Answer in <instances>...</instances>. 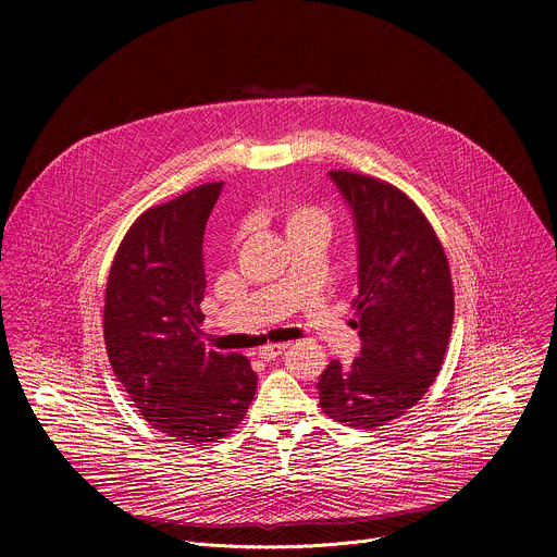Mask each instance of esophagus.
Here are the masks:
<instances>
[{
    "label": "esophagus",
    "mask_w": 557,
    "mask_h": 557,
    "mask_svg": "<svg viewBox=\"0 0 557 557\" xmlns=\"http://www.w3.org/2000/svg\"><path fill=\"white\" fill-rule=\"evenodd\" d=\"M284 350H286V344H267V346H262V348L258 350V357H260L262 361H273V359L280 357Z\"/></svg>",
    "instance_id": "obj_1"
}]
</instances>
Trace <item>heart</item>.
<instances>
[{"label":"heart","instance_id":"obj_1","mask_svg":"<svg viewBox=\"0 0 557 557\" xmlns=\"http://www.w3.org/2000/svg\"><path fill=\"white\" fill-rule=\"evenodd\" d=\"M282 224H284L286 237L295 235V233H301V231H324V233H329L331 218L322 207H317L312 202H288L282 209Z\"/></svg>","mask_w":557,"mask_h":557}]
</instances>
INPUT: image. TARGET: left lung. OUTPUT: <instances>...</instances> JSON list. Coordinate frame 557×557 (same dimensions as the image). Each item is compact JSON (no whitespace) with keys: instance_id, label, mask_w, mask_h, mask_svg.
I'll use <instances>...</instances> for the list:
<instances>
[{"instance_id":"8db88e82","label":"left lung","mask_w":557,"mask_h":557,"mask_svg":"<svg viewBox=\"0 0 557 557\" xmlns=\"http://www.w3.org/2000/svg\"><path fill=\"white\" fill-rule=\"evenodd\" d=\"M329 176L355 218L361 352L348 368L331 361L317 389L331 419L372 430L434 383L454 322L451 275L432 224L401 189L355 172Z\"/></svg>"}]
</instances>
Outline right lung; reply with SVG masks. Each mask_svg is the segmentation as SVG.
<instances>
[{
    "mask_svg": "<svg viewBox=\"0 0 557 557\" xmlns=\"http://www.w3.org/2000/svg\"><path fill=\"white\" fill-rule=\"evenodd\" d=\"M222 183L147 209L114 256L103 310L110 366L153 430L189 445L231 434L256 396L243 355L205 348L202 235Z\"/></svg>",
    "mask_w": 557,
    "mask_h": 557,
    "instance_id": "obj_1",
    "label": "right lung"
}]
</instances>
